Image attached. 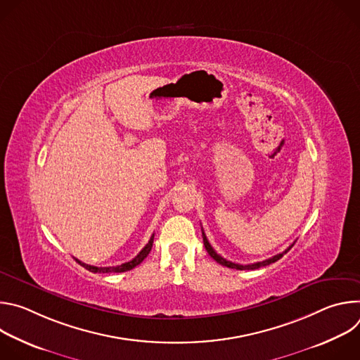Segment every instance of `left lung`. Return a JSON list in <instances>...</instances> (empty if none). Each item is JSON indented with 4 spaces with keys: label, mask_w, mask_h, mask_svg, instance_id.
I'll list each match as a JSON object with an SVG mask.
<instances>
[{
    "label": "left lung",
    "mask_w": 360,
    "mask_h": 360,
    "mask_svg": "<svg viewBox=\"0 0 360 360\" xmlns=\"http://www.w3.org/2000/svg\"><path fill=\"white\" fill-rule=\"evenodd\" d=\"M202 238H203V245H205V249L208 250V253L211 255V258H214L218 264H221L222 266H226V268H231V269H239V271H245V269H258V268H262V266H266V265H271V264H274V262H276V261H279L282 256L293 246V245H290L285 252H282V253H278V255H275V256H272V258H269V259H265V261H262V262H256V264H250V265H239V264H233V262H231V261H226V259H224L221 255H218L217 252H215V249L211 246V243L208 242V239H207V235H205V232H203V229H202Z\"/></svg>",
    "instance_id": "left-lung-1"
}]
</instances>
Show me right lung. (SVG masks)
I'll list each match as a JSON object with an SVG mask.
<instances>
[{
  "label": "right lung",
  "mask_w": 360,
  "mask_h": 360,
  "mask_svg": "<svg viewBox=\"0 0 360 360\" xmlns=\"http://www.w3.org/2000/svg\"><path fill=\"white\" fill-rule=\"evenodd\" d=\"M152 243H153V235L150 236V239H149V242L145 245V248L135 256V258L132 259V261H129V262H125V264H122V265H118V266H105V268H98V266H92V265H86V264H84V262H81V261H78V259H75L81 266H84L85 269H88L89 272H94V274H110V272H114V274H120V272H127V271H131V269H134L135 266H138L146 256H148V253L150 252V249H152Z\"/></svg>",
  "instance_id": "right-lung-1"
}]
</instances>
